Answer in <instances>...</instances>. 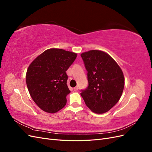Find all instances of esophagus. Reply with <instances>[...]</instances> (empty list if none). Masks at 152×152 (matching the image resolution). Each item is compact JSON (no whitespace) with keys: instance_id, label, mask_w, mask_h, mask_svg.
Returning a JSON list of instances; mask_svg holds the SVG:
<instances>
[{"instance_id":"1","label":"esophagus","mask_w":152,"mask_h":152,"mask_svg":"<svg viewBox=\"0 0 152 152\" xmlns=\"http://www.w3.org/2000/svg\"><path fill=\"white\" fill-rule=\"evenodd\" d=\"M73 89H74V91H77L78 89H79V87L77 86V87H74V88H73Z\"/></svg>"}]
</instances>
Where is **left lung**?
Segmentation results:
<instances>
[{
    "instance_id": "8db88e82",
    "label": "left lung",
    "mask_w": 152,
    "mask_h": 152,
    "mask_svg": "<svg viewBox=\"0 0 152 152\" xmlns=\"http://www.w3.org/2000/svg\"><path fill=\"white\" fill-rule=\"evenodd\" d=\"M87 72L88 86L80 95L86 106L96 113L108 112L120 99L124 87L121 68L109 54L91 50L82 53Z\"/></svg>"
}]
</instances>
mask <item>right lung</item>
<instances>
[{"instance_id":"obj_1","label":"right lung","mask_w":152,"mask_h":152,"mask_svg":"<svg viewBox=\"0 0 152 152\" xmlns=\"http://www.w3.org/2000/svg\"><path fill=\"white\" fill-rule=\"evenodd\" d=\"M77 56L61 49H49L28 66L26 86L32 99L43 111L54 113L66 105V95L70 93L66 71Z\"/></svg>"}]
</instances>
